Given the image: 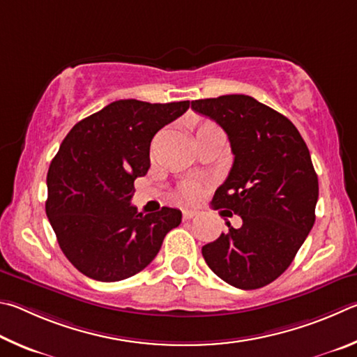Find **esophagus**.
I'll return each mask as SVG.
<instances>
[{"instance_id":"obj_1","label":"esophagus","mask_w":357,"mask_h":357,"mask_svg":"<svg viewBox=\"0 0 357 357\" xmlns=\"http://www.w3.org/2000/svg\"><path fill=\"white\" fill-rule=\"evenodd\" d=\"M196 215H197V211H196V210H188V208H185V210L182 211L183 220H191V218H195Z\"/></svg>"}]
</instances>
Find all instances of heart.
Instances as JSON below:
<instances>
[{
	"instance_id": "1",
	"label": "heart",
	"mask_w": 357,
	"mask_h": 357,
	"mask_svg": "<svg viewBox=\"0 0 357 357\" xmlns=\"http://www.w3.org/2000/svg\"><path fill=\"white\" fill-rule=\"evenodd\" d=\"M211 130H220L216 127L215 123L211 122H204L197 127L196 131V136L205 133V131H211ZM177 196L182 199V201H196V199L201 196V185L196 183V182H183L178 185V190H177Z\"/></svg>"
}]
</instances>
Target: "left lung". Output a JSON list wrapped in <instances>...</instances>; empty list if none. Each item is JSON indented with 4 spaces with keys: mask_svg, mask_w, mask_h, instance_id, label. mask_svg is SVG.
I'll list each match as a JSON object with an SVG mask.
<instances>
[{
    "mask_svg": "<svg viewBox=\"0 0 357 357\" xmlns=\"http://www.w3.org/2000/svg\"><path fill=\"white\" fill-rule=\"evenodd\" d=\"M226 131L234 153L213 197L243 226L202 248L210 270L241 290L271 284L295 259L315 222L318 177L309 149L289 119L257 100L232 93L191 102Z\"/></svg>",
    "mask_w": 357,
    "mask_h": 357,
    "instance_id": "1",
    "label": "left lung"
}]
</instances>
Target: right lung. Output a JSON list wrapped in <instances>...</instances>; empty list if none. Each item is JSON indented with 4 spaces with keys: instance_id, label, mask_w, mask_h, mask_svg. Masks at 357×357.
Returning <instances> with one entry per match:
<instances>
[{
    "instance_id": "obj_1",
    "label": "right lung",
    "mask_w": 357,
    "mask_h": 357,
    "mask_svg": "<svg viewBox=\"0 0 357 357\" xmlns=\"http://www.w3.org/2000/svg\"><path fill=\"white\" fill-rule=\"evenodd\" d=\"M190 102L117 100L68 131L47 174L45 211L68 261L84 276L116 282L152 261L182 211L142 215L130 204L136 177L150 167L156 131Z\"/></svg>"
}]
</instances>
